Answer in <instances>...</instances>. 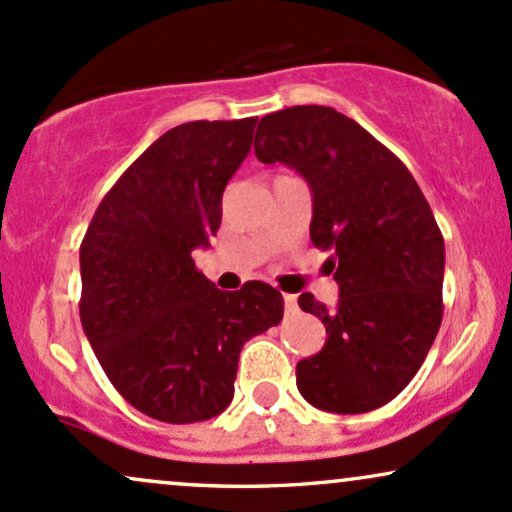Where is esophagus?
<instances>
[{"label":"esophagus","instance_id":"esophagus-1","mask_svg":"<svg viewBox=\"0 0 512 512\" xmlns=\"http://www.w3.org/2000/svg\"><path fill=\"white\" fill-rule=\"evenodd\" d=\"M284 308H286V313H296V310H298V298L291 296V293H284Z\"/></svg>","mask_w":512,"mask_h":512}]
</instances>
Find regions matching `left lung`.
Listing matches in <instances>:
<instances>
[{"instance_id":"1","label":"left lung","mask_w":512,"mask_h":512,"mask_svg":"<svg viewBox=\"0 0 512 512\" xmlns=\"http://www.w3.org/2000/svg\"><path fill=\"white\" fill-rule=\"evenodd\" d=\"M262 163H286L313 195L310 240L332 250L334 310L301 293L327 330L320 354L296 366L317 409L363 414L411 383L443 320L445 243L424 192L399 158L358 122L325 105L264 115Z\"/></svg>"}]
</instances>
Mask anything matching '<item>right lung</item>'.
Wrapping results in <instances>:
<instances>
[{"mask_svg": "<svg viewBox=\"0 0 512 512\" xmlns=\"http://www.w3.org/2000/svg\"><path fill=\"white\" fill-rule=\"evenodd\" d=\"M257 117L168 129L103 197L81 243V327L115 390L151 419L197 424L233 399L238 356L279 325L264 281L221 291L192 250L221 226V197Z\"/></svg>", "mask_w": 512, "mask_h": 512, "instance_id": "obj_1", "label": "right lung"}]
</instances>
